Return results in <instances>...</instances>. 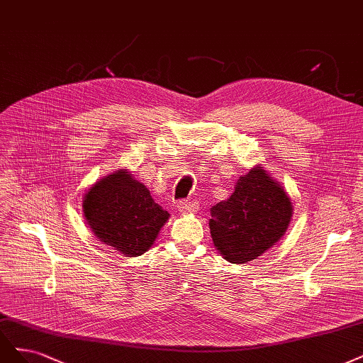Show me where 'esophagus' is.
I'll return each mask as SVG.
<instances>
[{"label":"esophagus","mask_w":363,"mask_h":363,"mask_svg":"<svg viewBox=\"0 0 363 363\" xmlns=\"http://www.w3.org/2000/svg\"><path fill=\"white\" fill-rule=\"evenodd\" d=\"M177 208L179 211H182V213H194V211H196L198 208V204L196 201H192V199H182V201H179L177 204Z\"/></svg>","instance_id":"34e87169"}]
</instances>
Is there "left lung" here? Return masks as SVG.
<instances>
[{
  "mask_svg": "<svg viewBox=\"0 0 363 363\" xmlns=\"http://www.w3.org/2000/svg\"><path fill=\"white\" fill-rule=\"evenodd\" d=\"M291 211L289 195L255 167L237 180L228 199L210 208L211 239L227 261H252L284 235Z\"/></svg>",
  "mask_w": 363,
  "mask_h": 363,
  "instance_id": "1",
  "label": "left lung"
}]
</instances>
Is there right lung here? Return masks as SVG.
<instances>
[{
    "label": "right lung",
    "instance_id": "obj_1",
    "mask_svg": "<svg viewBox=\"0 0 363 363\" xmlns=\"http://www.w3.org/2000/svg\"><path fill=\"white\" fill-rule=\"evenodd\" d=\"M84 215L99 240L126 257L147 252L169 218L147 187L123 169L85 194Z\"/></svg>",
    "mask_w": 363,
    "mask_h": 363
}]
</instances>
